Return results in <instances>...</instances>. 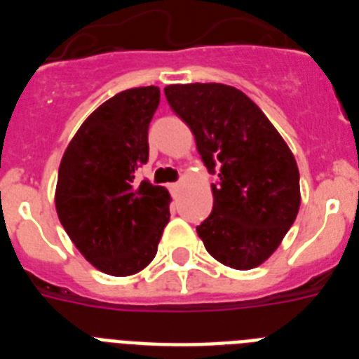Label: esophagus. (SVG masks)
Masks as SVG:
<instances>
[{
    "instance_id": "34e87169",
    "label": "esophagus",
    "mask_w": 359,
    "mask_h": 359,
    "mask_svg": "<svg viewBox=\"0 0 359 359\" xmlns=\"http://www.w3.org/2000/svg\"><path fill=\"white\" fill-rule=\"evenodd\" d=\"M169 189H170V192H172L174 196H177V192L182 190V183H170Z\"/></svg>"
}]
</instances>
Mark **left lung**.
I'll return each mask as SVG.
<instances>
[{
	"mask_svg": "<svg viewBox=\"0 0 359 359\" xmlns=\"http://www.w3.org/2000/svg\"><path fill=\"white\" fill-rule=\"evenodd\" d=\"M165 97L196 138L214 207L196 230L215 261L253 269L273 255L300 208L297 160L261 107L233 86L170 84Z\"/></svg>",
	"mask_w": 359,
	"mask_h": 359,
	"instance_id": "obj_1",
	"label": "left lung"
}]
</instances>
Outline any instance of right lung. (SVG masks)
I'll return each instance as SVG.
<instances>
[{
	"mask_svg": "<svg viewBox=\"0 0 359 359\" xmlns=\"http://www.w3.org/2000/svg\"><path fill=\"white\" fill-rule=\"evenodd\" d=\"M158 104V86L116 93L82 122L59 165V221L86 261L111 277L147 268L170 219L169 190L135 183Z\"/></svg>",
	"mask_w": 359,
	"mask_h": 359,
	"instance_id": "right-lung-1",
	"label": "right lung"
}]
</instances>
